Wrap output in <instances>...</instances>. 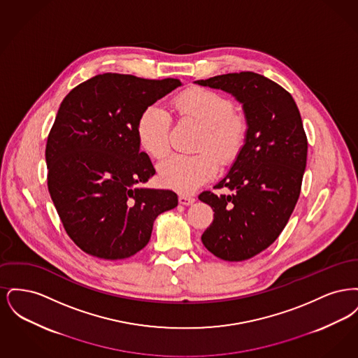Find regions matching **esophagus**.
<instances>
[{"label":"esophagus","instance_id":"obj_1","mask_svg":"<svg viewBox=\"0 0 358 358\" xmlns=\"http://www.w3.org/2000/svg\"><path fill=\"white\" fill-rule=\"evenodd\" d=\"M178 201H180V204L190 205L194 203V199L192 196H187V194H180Z\"/></svg>","mask_w":358,"mask_h":358}]
</instances>
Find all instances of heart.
<instances>
[{"label": "heart", "instance_id": "1", "mask_svg": "<svg viewBox=\"0 0 358 358\" xmlns=\"http://www.w3.org/2000/svg\"><path fill=\"white\" fill-rule=\"evenodd\" d=\"M178 115L201 124L194 154H173L159 168V180L166 187L190 192L212 180L219 162L234 164L248 138V122L234 111V103L222 94L203 87H192L173 99ZM171 114L158 104L145 107L136 122L141 148L155 159L171 150Z\"/></svg>", "mask_w": 358, "mask_h": 358}]
</instances>
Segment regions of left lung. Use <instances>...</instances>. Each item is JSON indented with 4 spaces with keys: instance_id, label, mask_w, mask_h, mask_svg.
<instances>
[{
    "instance_id": "left-lung-1",
    "label": "left lung",
    "mask_w": 358,
    "mask_h": 358,
    "mask_svg": "<svg viewBox=\"0 0 358 358\" xmlns=\"http://www.w3.org/2000/svg\"><path fill=\"white\" fill-rule=\"evenodd\" d=\"M200 85L220 88L243 104L248 138L229 173L199 199L213 209L201 240L227 262L251 259L268 248L285 229L301 194L306 169L307 136L291 94L251 71L225 73Z\"/></svg>"
}]
</instances>
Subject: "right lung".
I'll return each instance as SVG.
<instances>
[{
    "instance_id": "1",
    "label": "right lung",
    "mask_w": 358,
    "mask_h": 358,
    "mask_svg": "<svg viewBox=\"0 0 358 358\" xmlns=\"http://www.w3.org/2000/svg\"><path fill=\"white\" fill-rule=\"evenodd\" d=\"M178 79L102 73L63 99L48 134L45 159L52 201L72 241L85 254L117 260L150 240L158 215L176 208L169 189L141 187L155 174L139 150L136 122Z\"/></svg>"
}]
</instances>
